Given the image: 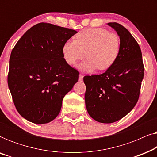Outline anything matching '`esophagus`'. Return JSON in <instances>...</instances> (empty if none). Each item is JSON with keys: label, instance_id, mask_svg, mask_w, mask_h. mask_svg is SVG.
I'll use <instances>...</instances> for the list:
<instances>
[{"label": "esophagus", "instance_id": "1", "mask_svg": "<svg viewBox=\"0 0 157 157\" xmlns=\"http://www.w3.org/2000/svg\"><path fill=\"white\" fill-rule=\"evenodd\" d=\"M83 76L82 74H80L79 75V78H78V80L80 81H83Z\"/></svg>", "mask_w": 157, "mask_h": 157}]
</instances>
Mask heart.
Segmentation results:
<instances>
[{
    "instance_id": "b5f03b06",
    "label": "heart",
    "mask_w": 157,
    "mask_h": 157,
    "mask_svg": "<svg viewBox=\"0 0 157 157\" xmlns=\"http://www.w3.org/2000/svg\"><path fill=\"white\" fill-rule=\"evenodd\" d=\"M120 38L103 29H88L76 34V40H67L62 53L65 61L73 65L87 57L78 65L83 72H92L96 68L106 70L114 63L120 51Z\"/></svg>"
}]
</instances>
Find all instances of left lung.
I'll return each instance as SVG.
<instances>
[{
    "label": "left lung",
    "mask_w": 157,
    "mask_h": 157,
    "mask_svg": "<svg viewBox=\"0 0 157 157\" xmlns=\"http://www.w3.org/2000/svg\"><path fill=\"white\" fill-rule=\"evenodd\" d=\"M107 25L120 38L117 59L102 74L86 76L83 81L90 117L101 123L110 124L127 115L136 104L144 68L140 47L130 32L119 23Z\"/></svg>",
    "instance_id": "1"
}]
</instances>
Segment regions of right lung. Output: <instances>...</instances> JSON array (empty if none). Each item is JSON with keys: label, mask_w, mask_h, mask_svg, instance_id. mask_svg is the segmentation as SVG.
Returning a JSON list of instances; mask_svg holds the SVG:
<instances>
[{"label": "right lung", "mask_w": 157, "mask_h": 157, "mask_svg": "<svg viewBox=\"0 0 157 157\" xmlns=\"http://www.w3.org/2000/svg\"><path fill=\"white\" fill-rule=\"evenodd\" d=\"M77 31L48 23L23 34L10 53L8 88L18 113L37 124L59 115L62 101L79 73L64 59L62 48Z\"/></svg>", "instance_id": "1"}]
</instances>
